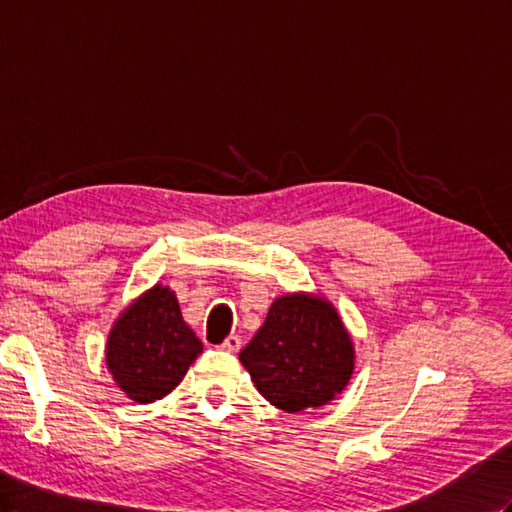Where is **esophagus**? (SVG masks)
I'll list each match as a JSON object with an SVG mask.
<instances>
[{
  "mask_svg": "<svg viewBox=\"0 0 512 512\" xmlns=\"http://www.w3.org/2000/svg\"><path fill=\"white\" fill-rule=\"evenodd\" d=\"M222 350H229V352H238L242 348V337L240 335H229L225 342L220 344Z\"/></svg>",
  "mask_w": 512,
  "mask_h": 512,
  "instance_id": "obj_1",
  "label": "esophagus"
}]
</instances>
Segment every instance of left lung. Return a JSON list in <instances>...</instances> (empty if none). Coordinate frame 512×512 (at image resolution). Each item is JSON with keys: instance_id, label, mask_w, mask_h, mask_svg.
<instances>
[{"instance_id": "1", "label": "left lung", "mask_w": 512, "mask_h": 512, "mask_svg": "<svg viewBox=\"0 0 512 512\" xmlns=\"http://www.w3.org/2000/svg\"><path fill=\"white\" fill-rule=\"evenodd\" d=\"M240 361L261 396L281 411L298 413L326 404L346 387L355 352L326 300L290 294L274 300Z\"/></svg>"}]
</instances>
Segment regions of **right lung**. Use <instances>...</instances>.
Listing matches in <instances>:
<instances>
[{
	"label": "right lung",
	"mask_w": 512,
	"mask_h": 512,
	"mask_svg": "<svg viewBox=\"0 0 512 512\" xmlns=\"http://www.w3.org/2000/svg\"><path fill=\"white\" fill-rule=\"evenodd\" d=\"M201 350L175 294L155 285L116 320L106 357L119 387L131 400L147 404L175 389Z\"/></svg>",
	"instance_id": "right-lung-1"
}]
</instances>
